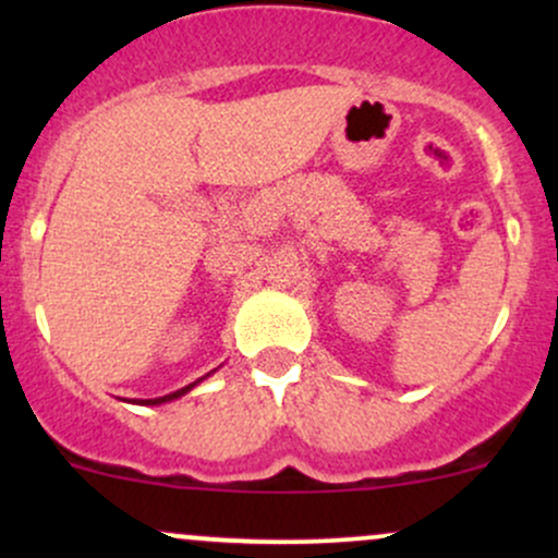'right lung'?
Masks as SVG:
<instances>
[{
    "mask_svg": "<svg viewBox=\"0 0 558 558\" xmlns=\"http://www.w3.org/2000/svg\"><path fill=\"white\" fill-rule=\"evenodd\" d=\"M213 373H215V369H213ZM213 373H207V375H204V377H198V380H194V383H189V386H185V388H181V390H172V393H168V396H159V399H133V401H128V403H141V407H159V403H168V401H175V399H181V396H185V393H189V390H191V388H196V386H198V383H202V380H207V377H209V375H213Z\"/></svg>",
    "mask_w": 558,
    "mask_h": 558,
    "instance_id": "right-lung-1",
    "label": "right lung"
}]
</instances>
